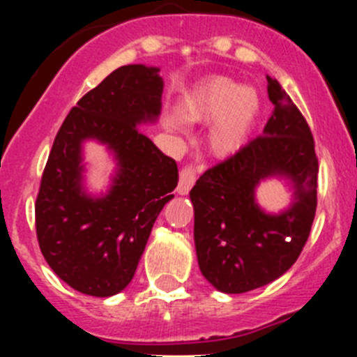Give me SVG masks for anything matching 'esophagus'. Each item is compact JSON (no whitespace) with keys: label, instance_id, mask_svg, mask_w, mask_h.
I'll return each instance as SVG.
<instances>
[{"label":"esophagus","instance_id":"esophagus-1","mask_svg":"<svg viewBox=\"0 0 357 357\" xmlns=\"http://www.w3.org/2000/svg\"><path fill=\"white\" fill-rule=\"evenodd\" d=\"M197 173L198 166H195V164H185V166H182L181 175H178V193H189V189L193 188V184L197 182Z\"/></svg>","mask_w":357,"mask_h":357}]
</instances>
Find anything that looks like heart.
Instances as JSON below:
<instances>
[{
    "instance_id": "heart-1",
    "label": "heart",
    "mask_w": 357,
    "mask_h": 357,
    "mask_svg": "<svg viewBox=\"0 0 357 357\" xmlns=\"http://www.w3.org/2000/svg\"><path fill=\"white\" fill-rule=\"evenodd\" d=\"M261 103L250 87H239L229 78L216 77L198 85L181 102V114L188 121L214 119L209 130V146L218 155H227L245 144L254 127ZM169 127H181V119L169 116Z\"/></svg>"
}]
</instances>
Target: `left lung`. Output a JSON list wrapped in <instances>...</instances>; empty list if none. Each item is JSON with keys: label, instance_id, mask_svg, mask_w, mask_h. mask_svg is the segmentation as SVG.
I'll list each match as a JSON object with an SVG mask.
<instances>
[{"label": "left lung", "instance_id": "left-lung-1", "mask_svg": "<svg viewBox=\"0 0 357 357\" xmlns=\"http://www.w3.org/2000/svg\"><path fill=\"white\" fill-rule=\"evenodd\" d=\"M275 105L263 134L207 169L191 189L200 272L223 293H245L279 279L293 266L317 213L318 159L307 121L272 77ZM286 176L296 202L286 213L266 215L253 191L268 176Z\"/></svg>", "mask_w": 357, "mask_h": 357}]
</instances>
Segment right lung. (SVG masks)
Wrapping results in <instances>:
<instances>
[{
	"label": "right lung",
	"instance_id": "right-lung-1",
	"mask_svg": "<svg viewBox=\"0 0 357 357\" xmlns=\"http://www.w3.org/2000/svg\"><path fill=\"white\" fill-rule=\"evenodd\" d=\"M159 69L121 66L78 100L56 132L36 202L37 241L53 272L73 289L110 296L128 286L151 227L178 182L172 157L137 125L160 112ZM96 139L119 159L109 195L81 191V143Z\"/></svg>",
	"mask_w": 357,
	"mask_h": 357
}]
</instances>
